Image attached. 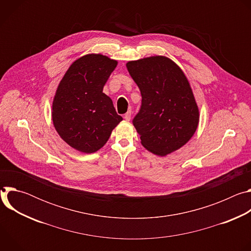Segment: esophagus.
<instances>
[{
    "label": "esophagus",
    "instance_id": "esophagus-1",
    "mask_svg": "<svg viewBox=\"0 0 251 251\" xmlns=\"http://www.w3.org/2000/svg\"><path fill=\"white\" fill-rule=\"evenodd\" d=\"M124 118H125V120L129 121V120L131 119V111H128V112L124 115Z\"/></svg>",
    "mask_w": 251,
    "mask_h": 251
}]
</instances>
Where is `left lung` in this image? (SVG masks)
<instances>
[{"label": "left lung", "instance_id": "obj_1", "mask_svg": "<svg viewBox=\"0 0 251 251\" xmlns=\"http://www.w3.org/2000/svg\"><path fill=\"white\" fill-rule=\"evenodd\" d=\"M142 102L133 125L147 150L166 156L184 146L199 124V109L184 73L165 56L129 61Z\"/></svg>", "mask_w": 251, "mask_h": 251}]
</instances>
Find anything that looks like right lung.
Segmentation results:
<instances>
[{
    "label": "right lung",
    "instance_id": "obj_1",
    "mask_svg": "<svg viewBox=\"0 0 251 251\" xmlns=\"http://www.w3.org/2000/svg\"><path fill=\"white\" fill-rule=\"evenodd\" d=\"M117 61L102 54H88L70 65L52 103V121L69 146L94 153L108 141L122 121L112 100L103 93Z\"/></svg>",
    "mask_w": 251,
    "mask_h": 251
}]
</instances>
